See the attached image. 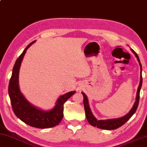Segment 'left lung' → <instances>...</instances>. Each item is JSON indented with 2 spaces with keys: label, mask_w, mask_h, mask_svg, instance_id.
<instances>
[{
  "label": "left lung",
  "mask_w": 147,
  "mask_h": 147,
  "mask_svg": "<svg viewBox=\"0 0 147 147\" xmlns=\"http://www.w3.org/2000/svg\"><path fill=\"white\" fill-rule=\"evenodd\" d=\"M131 51H132L133 53L134 54L135 56L137 58L138 61L139 62L140 66V69H141V76H140V84L138 86V88L137 90V94H136V101L134 104L133 105V107L131 109L128 113L125 115L124 116L121 117L119 118H114V119H105V120H97L96 117L94 116V114H92V110L90 109V107L89 106L88 103V99L86 95L84 93V92H81L83 96V103H84V110H85V115L88 121V123L92 126L94 127H97V128H101V129L104 130H114L120 127H121L127 121L130 119V118L134 114L136 110L138 109V105H139V101H140V93L141 88V86H142V76H141V72H142V66H141V64L140 59L138 54L136 53L134 51L132 48H130Z\"/></svg>",
  "instance_id": "obj_1"
}]
</instances>
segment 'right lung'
<instances>
[{
  "instance_id": "add662e5",
  "label": "right lung",
  "mask_w": 147,
  "mask_h": 147,
  "mask_svg": "<svg viewBox=\"0 0 147 147\" xmlns=\"http://www.w3.org/2000/svg\"><path fill=\"white\" fill-rule=\"evenodd\" d=\"M33 41L27 46L15 62L10 79L8 94L13 110L16 116L26 124L38 128H48L58 125L63 117L64 103L76 91L69 92L59 97L52 109L44 110L35 107L26 99L20 90L19 83V70L26 50L35 43Z\"/></svg>"
}]
</instances>
